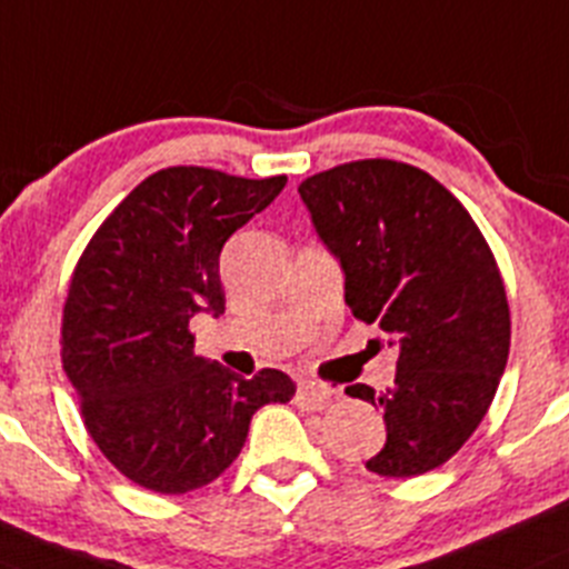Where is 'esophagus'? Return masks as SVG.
<instances>
[{"label": "esophagus", "instance_id": "34e87169", "mask_svg": "<svg viewBox=\"0 0 569 569\" xmlns=\"http://www.w3.org/2000/svg\"><path fill=\"white\" fill-rule=\"evenodd\" d=\"M329 399V391L323 386H318V382H299V391H296V405L305 410H321L323 405H327Z\"/></svg>", "mask_w": 569, "mask_h": 569}]
</instances>
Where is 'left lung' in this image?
Segmentation results:
<instances>
[{
	"instance_id": "1",
	"label": "left lung",
	"mask_w": 569,
	"mask_h": 569,
	"mask_svg": "<svg viewBox=\"0 0 569 569\" xmlns=\"http://www.w3.org/2000/svg\"><path fill=\"white\" fill-rule=\"evenodd\" d=\"M299 194L340 262L349 310L399 346L391 388H346L386 413V447L366 469L430 472L478 430L506 371L511 318L495 257L461 200L402 161L332 167Z\"/></svg>"
}]
</instances>
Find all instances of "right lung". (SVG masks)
<instances>
[{
	"instance_id": "right-lung-1",
	"label": "right lung",
	"mask_w": 569,
	"mask_h": 569,
	"mask_svg": "<svg viewBox=\"0 0 569 569\" xmlns=\"http://www.w3.org/2000/svg\"><path fill=\"white\" fill-rule=\"evenodd\" d=\"M288 178L167 167L106 218L74 268L63 307V371L86 430L133 483L187 495L240 456L253 413L290 402L296 382L242 380L194 355L189 321L223 316L220 251Z\"/></svg>"
}]
</instances>
